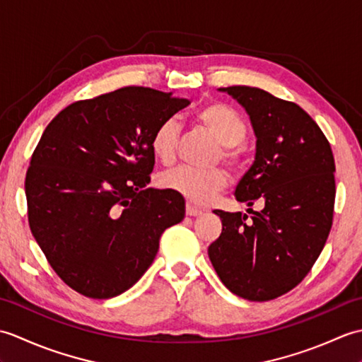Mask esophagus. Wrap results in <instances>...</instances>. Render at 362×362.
<instances>
[{"label":"esophagus","mask_w":362,"mask_h":362,"mask_svg":"<svg viewBox=\"0 0 362 362\" xmlns=\"http://www.w3.org/2000/svg\"><path fill=\"white\" fill-rule=\"evenodd\" d=\"M187 214L188 216H199V214H202L204 211L201 209H197V206H194L193 204H187Z\"/></svg>","instance_id":"obj_1"}]
</instances>
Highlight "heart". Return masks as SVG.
Returning a JSON list of instances; mask_svg holds the SVG:
<instances>
[{
	"label": "heart",
	"instance_id": "obj_1",
	"mask_svg": "<svg viewBox=\"0 0 362 362\" xmlns=\"http://www.w3.org/2000/svg\"><path fill=\"white\" fill-rule=\"evenodd\" d=\"M196 119L221 144V158L230 166H240V144L247 135V122L243 115L232 105L216 101L204 105L197 112ZM179 132L180 127L175 118H166L153 129L149 141L151 151L163 165H171L175 158ZM227 180V173L222 168L193 169L179 166L161 174L160 185L194 204H206L226 188Z\"/></svg>",
	"mask_w": 362,
	"mask_h": 362
}]
</instances>
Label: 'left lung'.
Returning <instances> with one entry per match:
<instances>
[{
  "instance_id": "8db88e82",
  "label": "left lung",
  "mask_w": 362,
  "mask_h": 362,
  "mask_svg": "<svg viewBox=\"0 0 362 362\" xmlns=\"http://www.w3.org/2000/svg\"><path fill=\"white\" fill-rule=\"evenodd\" d=\"M249 113L257 135L255 161L235 191L261 211L214 210L222 233L209 257L221 281L243 298L266 302L286 294L316 263L333 226L334 157L308 113L267 91L221 88Z\"/></svg>"
}]
</instances>
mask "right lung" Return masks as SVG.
Returning <instances> with one entry per match:
<instances>
[{"label": "right lung", "mask_w": 362, "mask_h": 362, "mask_svg": "<svg viewBox=\"0 0 362 362\" xmlns=\"http://www.w3.org/2000/svg\"><path fill=\"white\" fill-rule=\"evenodd\" d=\"M188 99L124 87L76 101L48 126L30 157L25 191L30 232L71 289L119 296L141 279L185 201L148 188L151 135Z\"/></svg>", "instance_id": "right-lung-1"}]
</instances>
